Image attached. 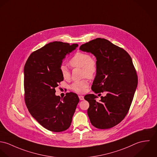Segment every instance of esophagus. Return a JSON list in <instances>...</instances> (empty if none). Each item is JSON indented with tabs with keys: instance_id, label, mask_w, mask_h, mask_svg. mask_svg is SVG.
I'll return each mask as SVG.
<instances>
[{
	"instance_id": "esophagus-1",
	"label": "esophagus",
	"mask_w": 157,
	"mask_h": 157,
	"mask_svg": "<svg viewBox=\"0 0 157 157\" xmlns=\"http://www.w3.org/2000/svg\"><path fill=\"white\" fill-rule=\"evenodd\" d=\"M79 100H81V101H82L84 99V96H82V95H79Z\"/></svg>"
}]
</instances>
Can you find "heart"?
I'll return each mask as SVG.
<instances>
[{"label":"heart","instance_id":"heart-1","mask_svg":"<svg viewBox=\"0 0 157 157\" xmlns=\"http://www.w3.org/2000/svg\"><path fill=\"white\" fill-rule=\"evenodd\" d=\"M69 64L73 67H79L82 69L84 77L89 78H93L98 70L97 61L91 58V55L87 53H76L69 61ZM60 72L62 77L64 79H69L70 78V71L65 65L60 67ZM88 86L87 79H83L74 82L70 86L71 90L76 93H82L85 91Z\"/></svg>","mask_w":157,"mask_h":157}]
</instances>
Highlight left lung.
Segmentation results:
<instances>
[{"label":"left lung","instance_id":"1","mask_svg":"<svg viewBox=\"0 0 157 157\" xmlns=\"http://www.w3.org/2000/svg\"><path fill=\"white\" fill-rule=\"evenodd\" d=\"M79 49L91 53L96 58L98 70L91 86L95 93L106 92L97 102L96 96L87 94V114L92 125L98 129H109L126 116L137 87L138 78L132 58L126 51L109 41L98 38Z\"/></svg>","mask_w":157,"mask_h":157}]
</instances>
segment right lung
<instances>
[{"mask_svg": "<svg viewBox=\"0 0 157 157\" xmlns=\"http://www.w3.org/2000/svg\"><path fill=\"white\" fill-rule=\"evenodd\" d=\"M78 44L54 41L32 53L24 67L25 101L31 116L52 132L66 131L79 99L74 93L64 98L55 95V88L64 78L60 72L63 59Z\"/></svg>", "mask_w": 157, "mask_h": 157, "instance_id": "1", "label": "right lung"}]
</instances>
